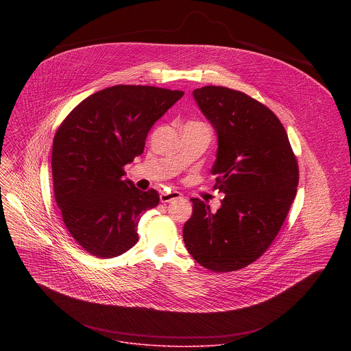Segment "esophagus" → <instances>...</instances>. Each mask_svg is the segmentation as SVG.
<instances>
[{
  "instance_id": "1",
  "label": "esophagus",
  "mask_w": 351,
  "mask_h": 351,
  "mask_svg": "<svg viewBox=\"0 0 351 351\" xmlns=\"http://www.w3.org/2000/svg\"><path fill=\"white\" fill-rule=\"evenodd\" d=\"M181 196L182 195L180 192H169V193H162L159 196V200H160V202H170V201L181 199Z\"/></svg>"
}]
</instances>
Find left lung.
<instances>
[{"label": "left lung", "mask_w": 351, "mask_h": 351, "mask_svg": "<svg viewBox=\"0 0 351 351\" xmlns=\"http://www.w3.org/2000/svg\"><path fill=\"white\" fill-rule=\"evenodd\" d=\"M217 135L210 173L224 193L213 213L192 199L184 226L189 254L212 271H234L256 261L277 237L296 197L299 166L278 117L247 95L223 86L193 90Z\"/></svg>", "instance_id": "left-lung-1"}]
</instances>
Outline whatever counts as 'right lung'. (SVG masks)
<instances>
[{"mask_svg": "<svg viewBox=\"0 0 351 351\" xmlns=\"http://www.w3.org/2000/svg\"><path fill=\"white\" fill-rule=\"evenodd\" d=\"M184 96L141 85H116L81 101L52 145L55 200L70 235L97 258L136 245L141 213L156 206V191L124 180V166L145 150L151 127Z\"/></svg>", "mask_w": 351, "mask_h": 351, "instance_id": "right-lung-1", "label": "right lung"}]
</instances>
